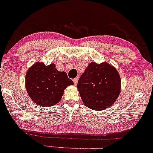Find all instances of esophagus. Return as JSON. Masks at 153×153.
Instances as JSON below:
<instances>
[{"mask_svg":"<svg viewBox=\"0 0 153 153\" xmlns=\"http://www.w3.org/2000/svg\"><path fill=\"white\" fill-rule=\"evenodd\" d=\"M78 78H75L73 79V82H74V84L75 85H76L77 83H78Z\"/></svg>","mask_w":153,"mask_h":153,"instance_id":"1","label":"esophagus"}]
</instances>
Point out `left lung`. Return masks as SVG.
Segmentation results:
<instances>
[{"instance_id": "obj_1", "label": "left lung", "mask_w": 153, "mask_h": 153, "mask_svg": "<svg viewBox=\"0 0 153 153\" xmlns=\"http://www.w3.org/2000/svg\"><path fill=\"white\" fill-rule=\"evenodd\" d=\"M77 87L85 106L102 111L112 106L119 97L120 75L109 63L92 62L79 78Z\"/></svg>"}]
</instances>
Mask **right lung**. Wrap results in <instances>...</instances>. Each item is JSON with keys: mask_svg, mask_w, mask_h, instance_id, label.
Listing matches in <instances>:
<instances>
[{"mask_svg": "<svg viewBox=\"0 0 153 153\" xmlns=\"http://www.w3.org/2000/svg\"><path fill=\"white\" fill-rule=\"evenodd\" d=\"M73 84L65 72L57 71L54 63L45 65L44 62H36L26 74V90L30 99L40 106L57 104L65 89Z\"/></svg>", "mask_w": 153, "mask_h": 153, "instance_id": "obj_1", "label": "right lung"}]
</instances>
